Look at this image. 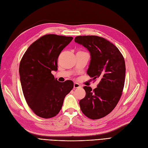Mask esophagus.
<instances>
[{"mask_svg":"<svg viewBox=\"0 0 148 148\" xmlns=\"http://www.w3.org/2000/svg\"><path fill=\"white\" fill-rule=\"evenodd\" d=\"M73 87H74V88H80L81 86L78 84V83H74V85H73Z\"/></svg>","mask_w":148,"mask_h":148,"instance_id":"34e87169","label":"esophagus"}]
</instances>
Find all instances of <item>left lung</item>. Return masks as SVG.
<instances>
[{"label":"left lung","mask_w":148,"mask_h":148,"mask_svg":"<svg viewBox=\"0 0 148 148\" xmlns=\"http://www.w3.org/2000/svg\"><path fill=\"white\" fill-rule=\"evenodd\" d=\"M75 42L90 53L88 75L100 79L94 90L89 86L83 88L86 96L79 101L80 108L88 118L100 119L113 110L121 98L125 81L124 59L115 45L102 37L78 36Z\"/></svg>","instance_id":"1"}]
</instances>
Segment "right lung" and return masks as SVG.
<instances>
[{
  "instance_id": "obj_1",
  "label": "right lung",
  "mask_w": 148,
  "mask_h": 148,
  "mask_svg": "<svg viewBox=\"0 0 148 148\" xmlns=\"http://www.w3.org/2000/svg\"><path fill=\"white\" fill-rule=\"evenodd\" d=\"M72 37L48 34L28 48L20 62L19 72L23 94L34 113L42 118L56 116L65 97L73 88L72 81L60 83L51 71L58 70V58Z\"/></svg>"
}]
</instances>
